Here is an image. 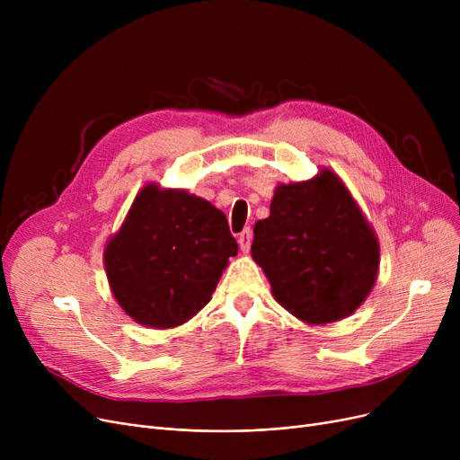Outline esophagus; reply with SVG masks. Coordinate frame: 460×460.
<instances>
[{"label": "esophagus", "mask_w": 460, "mask_h": 460, "mask_svg": "<svg viewBox=\"0 0 460 460\" xmlns=\"http://www.w3.org/2000/svg\"><path fill=\"white\" fill-rule=\"evenodd\" d=\"M238 246L244 253L250 252V248H252V229L250 227H246L243 233L238 234Z\"/></svg>", "instance_id": "obj_1"}]
</instances>
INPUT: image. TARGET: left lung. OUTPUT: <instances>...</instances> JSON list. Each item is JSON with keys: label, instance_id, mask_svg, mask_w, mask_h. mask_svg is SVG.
Here are the masks:
<instances>
[{"label": "left lung", "instance_id": "obj_1", "mask_svg": "<svg viewBox=\"0 0 460 460\" xmlns=\"http://www.w3.org/2000/svg\"><path fill=\"white\" fill-rule=\"evenodd\" d=\"M252 257L287 311L326 324L367 298L380 250L341 179L324 169L311 181L276 188L270 216L253 227Z\"/></svg>", "mask_w": 460, "mask_h": 460}]
</instances>
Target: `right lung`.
I'll return each mask as SVG.
<instances>
[{
  "label": "right lung",
  "mask_w": 460,
  "mask_h": 460,
  "mask_svg": "<svg viewBox=\"0 0 460 460\" xmlns=\"http://www.w3.org/2000/svg\"><path fill=\"white\" fill-rule=\"evenodd\" d=\"M236 252L220 208L149 184L108 243L104 264L115 300L136 323L173 328L208 304Z\"/></svg>",
  "instance_id": "1"
}]
</instances>
